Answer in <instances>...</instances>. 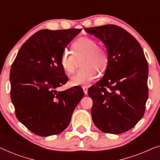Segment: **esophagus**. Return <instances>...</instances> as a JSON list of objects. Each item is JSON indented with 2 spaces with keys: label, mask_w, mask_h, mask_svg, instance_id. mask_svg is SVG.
Listing matches in <instances>:
<instances>
[{
  "label": "esophagus",
  "mask_w": 160,
  "mask_h": 160,
  "mask_svg": "<svg viewBox=\"0 0 160 160\" xmlns=\"http://www.w3.org/2000/svg\"><path fill=\"white\" fill-rule=\"evenodd\" d=\"M83 90H84L85 95H87V92H88V88L87 87H83Z\"/></svg>",
  "instance_id": "1"
}]
</instances>
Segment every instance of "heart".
Returning a JSON list of instances; mask_svg holds the SVG:
<instances>
[{
	"instance_id": "obj_1",
	"label": "heart",
	"mask_w": 160,
	"mask_h": 160,
	"mask_svg": "<svg viewBox=\"0 0 160 160\" xmlns=\"http://www.w3.org/2000/svg\"><path fill=\"white\" fill-rule=\"evenodd\" d=\"M71 52L65 50L61 55L60 64L68 74L75 72L78 61L82 69L71 78L73 85H89L98 76V71H105L108 64V54L102 46L98 45L95 39L81 37L72 43Z\"/></svg>"
}]
</instances>
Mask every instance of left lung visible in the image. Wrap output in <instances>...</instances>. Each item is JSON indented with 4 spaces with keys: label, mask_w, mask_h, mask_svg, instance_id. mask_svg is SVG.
<instances>
[{
    "label": "left lung",
    "mask_w": 160,
    "mask_h": 160,
    "mask_svg": "<svg viewBox=\"0 0 160 160\" xmlns=\"http://www.w3.org/2000/svg\"><path fill=\"white\" fill-rule=\"evenodd\" d=\"M106 46L108 64L102 79L88 89L92 118L102 132L121 134L143 117L148 97V66L143 49L123 28L106 25L85 28Z\"/></svg>",
    "instance_id": "left-lung-1"
}]
</instances>
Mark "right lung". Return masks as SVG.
Masks as SVG:
<instances>
[{"label":"right lung","instance_id":"1","mask_svg":"<svg viewBox=\"0 0 160 160\" xmlns=\"http://www.w3.org/2000/svg\"><path fill=\"white\" fill-rule=\"evenodd\" d=\"M82 29L41 30L24 43L10 71L11 100L17 119L39 136L58 135L67 128L82 87L62 92L68 80L61 66L65 48Z\"/></svg>","mask_w":160,"mask_h":160}]
</instances>
